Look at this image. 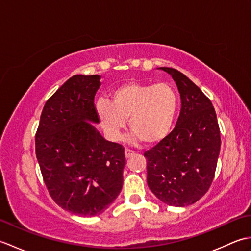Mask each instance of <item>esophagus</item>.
<instances>
[{"label": "esophagus", "mask_w": 251, "mask_h": 251, "mask_svg": "<svg viewBox=\"0 0 251 251\" xmlns=\"http://www.w3.org/2000/svg\"><path fill=\"white\" fill-rule=\"evenodd\" d=\"M134 154H135V152L132 151V150H129V149H125V156H126V158L131 157L132 155H134Z\"/></svg>", "instance_id": "esophagus-1"}]
</instances>
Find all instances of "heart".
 Listing matches in <instances>:
<instances>
[{
  "instance_id": "b5f03b06",
  "label": "heart",
  "mask_w": 251,
  "mask_h": 251,
  "mask_svg": "<svg viewBox=\"0 0 251 251\" xmlns=\"http://www.w3.org/2000/svg\"><path fill=\"white\" fill-rule=\"evenodd\" d=\"M96 111L104 132L119 141L127 120L134 139L147 143L163 140L172 130L178 111V96L167 83L129 82L111 93V102L99 99Z\"/></svg>"
}]
</instances>
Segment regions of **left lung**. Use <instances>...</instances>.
<instances>
[{
    "label": "left lung",
    "instance_id": "8db88e82",
    "mask_svg": "<svg viewBox=\"0 0 251 251\" xmlns=\"http://www.w3.org/2000/svg\"><path fill=\"white\" fill-rule=\"evenodd\" d=\"M158 69L176 82L181 110L173 131L145 153L147 181L159 201L184 207L209 189L220 153V129L211 101L188 76L173 68Z\"/></svg>",
    "mask_w": 251,
    "mask_h": 251
}]
</instances>
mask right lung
I'll return each instance as SVG.
<instances>
[{
	"label": "right lung",
	"instance_id": "1",
	"mask_svg": "<svg viewBox=\"0 0 251 251\" xmlns=\"http://www.w3.org/2000/svg\"><path fill=\"white\" fill-rule=\"evenodd\" d=\"M100 75L76 74L46 101L35 136V153L51 199L62 209L98 216L119 196L124 148L106 141L94 99Z\"/></svg>",
	"mask_w": 251,
	"mask_h": 251
}]
</instances>
